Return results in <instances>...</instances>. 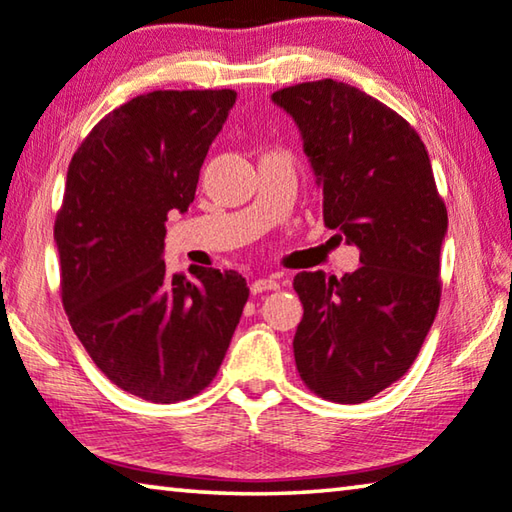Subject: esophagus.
Segmentation results:
<instances>
[{
	"mask_svg": "<svg viewBox=\"0 0 512 512\" xmlns=\"http://www.w3.org/2000/svg\"><path fill=\"white\" fill-rule=\"evenodd\" d=\"M278 287H280V282L271 275V278H257L253 285H250V291H253V294H262V291H273Z\"/></svg>",
	"mask_w": 512,
	"mask_h": 512,
	"instance_id": "34e87169",
	"label": "esophagus"
}]
</instances>
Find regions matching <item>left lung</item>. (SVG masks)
I'll use <instances>...</instances> for the list:
<instances>
[{
  "mask_svg": "<svg viewBox=\"0 0 512 512\" xmlns=\"http://www.w3.org/2000/svg\"><path fill=\"white\" fill-rule=\"evenodd\" d=\"M323 191V223L360 248L344 278L298 273L296 369L316 396L364 403L412 367L440 307L446 207L405 118L335 79L275 91Z\"/></svg>",
  "mask_w": 512,
  "mask_h": 512,
  "instance_id": "left-lung-1",
  "label": "left lung"
}]
</instances>
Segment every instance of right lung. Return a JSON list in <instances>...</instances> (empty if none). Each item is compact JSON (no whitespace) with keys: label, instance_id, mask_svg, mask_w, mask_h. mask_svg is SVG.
I'll return each instance as SVG.
<instances>
[{"label":"right lung","instance_id":"obj_1","mask_svg":"<svg viewBox=\"0 0 512 512\" xmlns=\"http://www.w3.org/2000/svg\"><path fill=\"white\" fill-rule=\"evenodd\" d=\"M237 93L152 91L107 113L72 154L54 241L61 300L113 385L177 403L216 378L250 289L237 271L161 259L168 212L196 198L202 161Z\"/></svg>","mask_w":512,"mask_h":512}]
</instances>
